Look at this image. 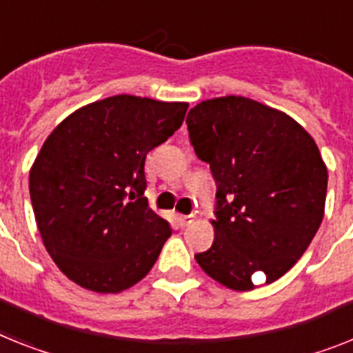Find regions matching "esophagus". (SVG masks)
<instances>
[{
  "label": "esophagus",
  "instance_id": "34e87169",
  "mask_svg": "<svg viewBox=\"0 0 353 353\" xmlns=\"http://www.w3.org/2000/svg\"><path fill=\"white\" fill-rule=\"evenodd\" d=\"M177 221H179V224L185 228V226H188V224H192V222H194V217H192V215H179V219H177Z\"/></svg>",
  "mask_w": 353,
  "mask_h": 353
}]
</instances>
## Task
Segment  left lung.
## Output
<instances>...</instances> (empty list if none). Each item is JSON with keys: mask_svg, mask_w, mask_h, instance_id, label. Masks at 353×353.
<instances>
[{"mask_svg": "<svg viewBox=\"0 0 353 353\" xmlns=\"http://www.w3.org/2000/svg\"><path fill=\"white\" fill-rule=\"evenodd\" d=\"M186 123L217 183L215 239L195 260L233 291L274 282L300 260L325 215L328 172L318 145L289 114L235 94L203 100Z\"/></svg>", "mask_w": 353, "mask_h": 353, "instance_id": "left-lung-1", "label": "left lung"}]
</instances>
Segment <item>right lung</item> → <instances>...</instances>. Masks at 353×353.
<instances>
[{
    "instance_id": "right-lung-1",
    "label": "right lung",
    "mask_w": 353,
    "mask_h": 353,
    "mask_svg": "<svg viewBox=\"0 0 353 353\" xmlns=\"http://www.w3.org/2000/svg\"><path fill=\"white\" fill-rule=\"evenodd\" d=\"M186 102L117 94L77 109L30 168L41 239L71 282L114 294L138 283L172 235L149 208L145 158L185 120Z\"/></svg>"
}]
</instances>
